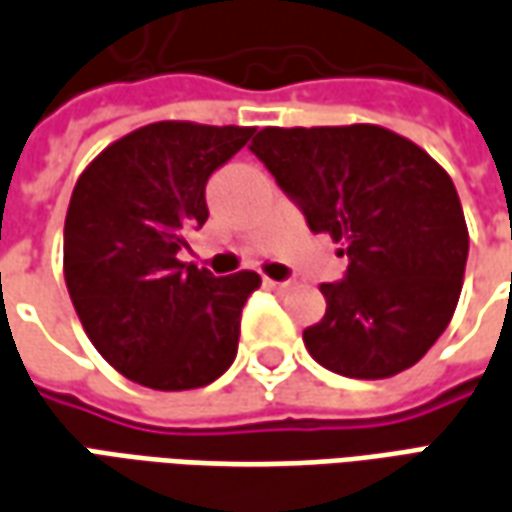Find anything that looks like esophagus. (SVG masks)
<instances>
[{
	"label": "esophagus",
	"mask_w": 512,
	"mask_h": 512,
	"mask_svg": "<svg viewBox=\"0 0 512 512\" xmlns=\"http://www.w3.org/2000/svg\"><path fill=\"white\" fill-rule=\"evenodd\" d=\"M263 285L271 288V291H285L291 283H288V280H271V277H263Z\"/></svg>",
	"instance_id": "esophagus-1"
}]
</instances>
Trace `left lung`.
Here are the masks:
<instances>
[{"label":"left lung","mask_w":512,"mask_h":512,"mask_svg":"<svg viewBox=\"0 0 512 512\" xmlns=\"http://www.w3.org/2000/svg\"><path fill=\"white\" fill-rule=\"evenodd\" d=\"M249 151L308 229L347 255L342 280L319 285L325 316L302 330L314 361L367 381L417 364L454 316L468 260L451 176L412 139L367 123L263 128Z\"/></svg>","instance_id":"8db88e82"}]
</instances>
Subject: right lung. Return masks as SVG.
I'll list each match as a JSON object with an SVG mask.
<instances>
[{
	"label": "right lung",
	"mask_w": 512,
	"mask_h": 512,
	"mask_svg": "<svg viewBox=\"0 0 512 512\" xmlns=\"http://www.w3.org/2000/svg\"><path fill=\"white\" fill-rule=\"evenodd\" d=\"M255 128L151 123L111 142L72 190L64 277L86 336L142 387H207L238 353L255 271L215 277L182 263L187 232L207 221V179Z\"/></svg>",
	"instance_id": "obj_1"
}]
</instances>
